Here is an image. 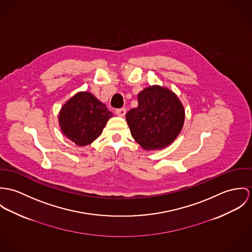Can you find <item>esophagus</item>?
<instances>
[{"label": "esophagus", "mask_w": 252, "mask_h": 252, "mask_svg": "<svg viewBox=\"0 0 252 252\" xmlns=\"http://www.w3.org/2000/svg\"><path fill=\"white\" fill-rule=\"evenodd\" d=\"M116 114L118 115V116H121V117H124L125 115H126V108H120V109H116Z\"/></svg>", "instance_id": "esophagus-1"}]
</instances>
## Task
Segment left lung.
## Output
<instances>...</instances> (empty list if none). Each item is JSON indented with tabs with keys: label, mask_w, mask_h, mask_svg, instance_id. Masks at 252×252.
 <instances>
[{
	"label": "left lung",
	"mask_w": 252,
	"mask_h": 252,
	"mask_svg": "<svg viewBox=\"0 0 252 252\" xmlns=\"http://www.w3.org/2000/svg\"><path fill=\"white\" fill-rule=\"evenodd\" d=\"M184 107L177 95L159 86L143 90L138 106L126 114L132 137L145 150H160L170 145L182 130Z\"/></svg>",
	"instance_id": "8db88e82"
}]
</instances>
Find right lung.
Wrapping results in <instances>:
<instances>
[{"label": "right lung", "instance_id": "obj_1", "mask_svg": "<svg viewBox=\"0 0 252 252\" xmlns=\"http://www.w3.org/2000/svg\"><path fill=\"white\" fill-rule=\"evenodd\" d=\"M112 117L105 104L88 92L76 94L66 101L59 115L63 133L78 146L96 139Z\"/></svg>", "mask_w": 252, "mask_h": 252}]
</instances>
